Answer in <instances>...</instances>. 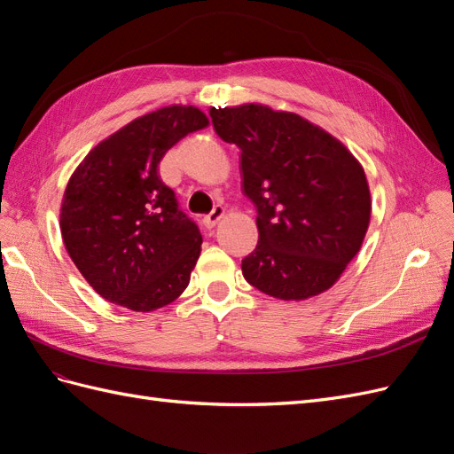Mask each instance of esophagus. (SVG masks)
I'll return each instance as SVG.
<instances>
[{"label": "esophagus", "mask_w": 454, "mask_h": 454, "mask_svg": "<svg viewBox=\"0 0 454 454\" xmlns=\"http://www.w3.org/2000/svg\"><path fill=\"white\" fill-rule=\"evenodd\" d=\"M223 214H225V208H223L222 204H217L215 208H214L210 214H206V215L202 217V223H204V227L212 229V227H214V225L219 222V219L223 217Z\"/></svg>", "instance_id": "34e87169"}]
</instances>
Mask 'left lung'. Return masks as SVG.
<instances>
[{
	"mask_svg": "<svg viewBox=\"0 0 454 454\" xmlns=\"http://www.w3.org/2000/svg\"><path fill=\"white\" fill-rule=\"evenodd\" d=\"M219 138L240 147L244 195L259 242L242 274L259 292L301 301L332 287L360 252L371 217L365 172L332 134L261 104L210 109Z\"/></svg>",
	"mask_w": 454,
	"mask_h": 454,
	"instance_id": "1",
	"label": "left lung"
}]
</instances>
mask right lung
<instances>
[{
	"label": "right lung",
	"mask_w": 454,
	"mask_h": 454,
	"mask_svg": "<svg viewBox=\"0 0 454 454\" xmlns=\"http://www.w3.org/2000/svg\"><path fill=\"white\" fill-rule=\"evenodd\" d=\"M204 127L208 119L193 106L157 109L96 145L67 182L64 246L96 294L112 303L149 312L187 287L202 237L160 180L159 162Z\"/></svg>",
	"instance_id": "add662e5"
}]
</instances>
